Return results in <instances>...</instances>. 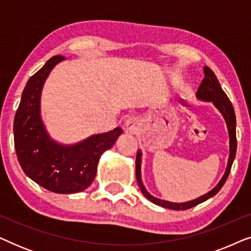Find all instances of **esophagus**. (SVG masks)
<instances>
[{"instance_id":"obj_1","label":"esophagus","mask_w":251,"mask_h":251,"mask_svg":"<svg viewBox=\"0 0 251 251\" xmlns=\"http://www.w3.org/2000/svg\"><path fill=\"white\" fill-rule=\"evenodd\" d=\"M126 126L129 131H137L139 129V121L136 118H130L126 120Z\"/></svg>"}]
</instances>
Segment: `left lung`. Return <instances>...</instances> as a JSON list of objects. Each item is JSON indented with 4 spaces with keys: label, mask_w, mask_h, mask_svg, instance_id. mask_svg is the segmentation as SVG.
<instances>
[{
    "label": "left lung",
    "mask_w": 251,
    "mask_h": 251,
    "mask_svg": "<svg viewBox=\"0 0 251 251\" xmlns=\"http://www.w3.org/2000/svg\"><path fill=\"white\" fill-rule=\"evenodd\" d=\"M204 72V78L202 80L200 87H199L197 91V97L203 101H212L219 112L222 113V115L224 116L226 126H227L228 129V135H229V156H228V162L227 167H226V171L224 176L221 179V181L216 185V186L212 188L210 192H208L207 194L202 195V197L195 199V200L183 202V203H175V202H169L166 200H160L153 195H151L149 192L146 191L145 186H144L142 181V174H140V163H142V152L138 151L137 152L136 156V178L137 183H138L140 190H142L144 197L149 199L151 202H153L154 204L161 205L163 208L173 209V210H186V209L193 208L195 205L202 203V202L207 201L208 199H210L218 193L223 187V185L225 184L226 179H227L229 171H231L232 163L234 161L235 153H236V133H235V126H236V121H235V113L234 108H233V105L231 100H229L227 96L219 84L218 78L216 77L214 72H212L208 66L203 67Z\"/></svg>",
    "instance_id": "1"
}]
</instances>
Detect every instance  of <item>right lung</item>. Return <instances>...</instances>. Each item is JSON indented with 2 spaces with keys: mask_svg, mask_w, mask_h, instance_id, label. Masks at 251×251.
<instances>
[{
  "mask_svg": "<svg viewBox=\"0 0 251 251\" xmlns=\"http://www.w3.org/2000/svg\"><path fill=\"white\" fill-rule=\"evenodd\" d=\"M63 56H53L27 81L13 122L19 164L30 179L59 194L84 191L94 181L100 155L114 145L122 129L98 133L74 145L50 138L41 119L40 101L44 82Z\"/></svg>",
  "mask_w": 251,
  "mask_h": 251,
  "instance_id": "add662e5",
  "label": "right lung"
}]
</instances>
